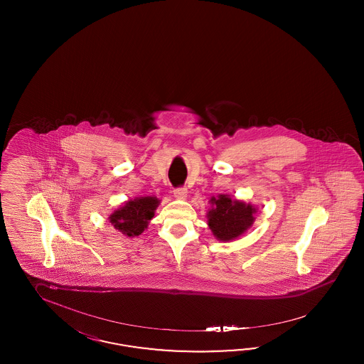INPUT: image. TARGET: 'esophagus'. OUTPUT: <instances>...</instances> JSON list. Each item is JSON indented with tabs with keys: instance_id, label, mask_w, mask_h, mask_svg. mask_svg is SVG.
<instances>
[{
	"instance_id": "esophagus-1",
	"label": "esophagus",
	"mask_w": 364,
	"mask_h": 364,
	"mask_svg": "<svg viewBox=\"0 0 364 364\" xmlns=\"http://www.w3.org/2000/svg\"><path fill=\"white\" fill-rule=\"evenodd\" d=\"M188 189L186 187H178L173 191V196L176 198H187Z\"/></svg>"
}]
</instances>
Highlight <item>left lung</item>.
<instances>
[{
	"label": "left lung",
	"instance_id": "8db88e82",
	"mask_svg": "<svg viewBox=\"0 0 364 364\" xmlns=\"http://www.w3.org/2000/svg\"><path fill=\"white\" fill-rule=\"evenodd\" d=\"M212 210L208 212V225L213 235L221 240L228 242L247 231L254 223L252 205H247L239 200H232L227 195L210 198Z\"/></svg>",
	"mask_w": 364,
	"mask_h": 364
}]
</instances>
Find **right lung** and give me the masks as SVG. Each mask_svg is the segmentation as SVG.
<instances>
[{"instance_id":"right-lung-1","label":"right lung","mask_w":364,"mask_h":364,"mask_svg":"<svg viewBox=\"0 0 364 364\" xmlns=\"http://www.w3.org/2000/svg\"><path fill=\"white\" fill-rule=\"evenodd\" d=\"M159 205L156 198H134L128 201L120 210H114L109 216L110 223L116 230L127 236H139L146 228L148 221L154 218Z\"/></svg>"}]
</instances>
